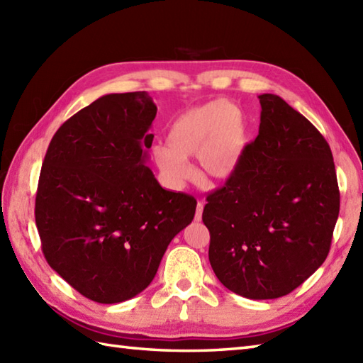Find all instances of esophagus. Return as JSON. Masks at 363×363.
Masks as SVG:
<instances>
[{
  "label": "esophagus",
  "mask_w": 363,
  "mask_h": 363,
  "mask_svg": "<svg viewBox=\"0 0 363 363\" xmlns=\"http://www.w3.org/2000/svg\"><path fill=\"white\" fill-rule=\"evenodd\" d=\"M203 211H204V203L203 201H198V204H196V213H195V220L196 221H201Z\"/></svg>",
  "instance_id": "1"
}]
</instances>
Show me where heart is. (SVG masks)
Masks as SVG:
<instances>
[{"mask_svg": "<svg viewBox=\"0 0 363 363\" xmlns=\"http://www.w3.org/2000/svg\"><path fill=\"white\" fill-rule=\"evenodd\" d=\"M250 142V123L240 106L213 99L181 112L167 130V143L154 146V162L164 179L181 187L194 176L196 157L204 181L225 182L240 168Z\"/></svg>", "mask_w": 363, "mask_h": 363, "instance_id": "obj_1", "label": "heart"}]
</instances>
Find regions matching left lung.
<instances>
[{
	"label": "left lung",
	"instance_id": "obj_1",
	"mask_svg": "<svg viewBox=\"0 0 363 363\" xmlns=\"http://www.w3.org/2000/svg\"><path fill=\"white\" fill-rule=\"evenodd\" d=\"M259 135L237 173L207 196L209 260L230 291L274 299L326 260L340 211L334 157L318 129L264 94Z\"/></svg>",
	"mask_w": 363,
	"mask_h": 363
}]
</instances>
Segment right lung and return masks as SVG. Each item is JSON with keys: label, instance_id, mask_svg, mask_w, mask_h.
I'll list each match as a JSON object with an SVG mask.
<instances>
[{"label": "right lung", "instance_id": "add662e5", "mask_svg": "<svg viewBox=\"0 0 363 363\" xmlns=\"http://www.w3.org/2000/svg\"><path fill=\"white\" fill-rule=\"evenodd\" d=\"M157 107L146 91L111 94L54 134L35 196L50 267L81 295L115 304L143 291L196 199L160 186L148 162Z\"/></svg>", "mask_w": 363, "mask_h": 363}]
</instances>
